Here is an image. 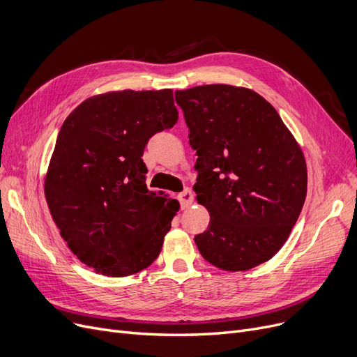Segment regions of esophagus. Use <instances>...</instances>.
I'll use <instances>...</instances> for the list:
<instances>
[{"mask_svg":"<svg viewBox=\"0 0 357 357\" xmlns=\"http://www.w3.org/2000/svg\"><path fill=\"white\" fill-rule=\"evenodd\" d=\"M192 201H194V194H192V191H191L190 188H185V190L179 194V202H181V208H182V210L188 208L190 205L192 204Z\"/></svg>","mask_w":357,"mask_h":357,"instance_id":"esophagus-1","label":"esophagus"}]
</instances>
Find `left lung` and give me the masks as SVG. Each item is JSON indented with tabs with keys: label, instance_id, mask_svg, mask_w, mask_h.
<instances>
[{
	"label": "left lung",
	"instance_id": "8db88e82",
	"mask_svg": "<svg viewBox=\"0 0 357 357\" xmlns=\"http://www.w3.org/2000/svg\"><path fill=\"white\" fill-rule=\"evenodd\" d=\"M197 150L194 191L210 213L195 236L201 256L249 271L284 246L307 197L301 147L278 111L252 89L214 84L175 91Z\"/></svg>",
	"mask_w": 357,
	"mask_h": 357
}]
</instances>
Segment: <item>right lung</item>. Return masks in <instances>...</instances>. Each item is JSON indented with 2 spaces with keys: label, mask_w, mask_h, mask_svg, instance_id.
Masks as SVG:
<instances>
[{
  "label": "right lung",
  "mask_w": 357,
  "mask_h": 357,
  "mask_svg": "<svg viewBox=\"0 0 357 357\" xmlns=\"http://www.w3.org/2000/svg\"><path fill=\"white\" fill-rule=\"evenodd\" d=\"M176 121L172 89H124L85 100L62 124L45 195L69 249L96 272L128 276L159 256L179 202L149 192L142 156Z\"/></svg>",
  "instance_id": "right-lung-1"
}]
</instances>
